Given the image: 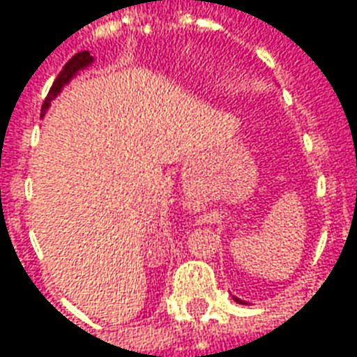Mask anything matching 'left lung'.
I'll return each mask as SVG.
<instances>
[{"label":"left lung","instance_id":"obj_1","mask_svg":"<svg viewBox=\"0 0 357 357\" xmlns=\"http://www.w3.org/2000/svg\"><path fill=\"white\" fill-rule=\"evenodd\" d=\"M233 300H235L237 304H245V302H243V300H241V298H237V296H233Z\"/></svg>","mask_w":357,"mask_h":357}]
</instances>
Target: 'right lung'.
I'll list each match as a JSON object with an SVG mask.
<instances>
[{"label": "right lung", "mask_w": 357, "mask_h": 357, "mask_svg": "<svg viewBox=\"0 0 357 357\" xmlns=\"http://www.w3.org/2000/svg\"><path fill=\"white\" fill-rule=\"evenodd\" d=\"M91 63H93V57L89 55V51H80V53H76V55H74V57L70 59L65 66H63V70L59 73L57 80L53 82L50 93H47V97H45V101H43L42 116H45V112H47V109H50L51 101H53V99L63 91V88H65L66 84L73 80L74 76L80 73V70L88 68Z\"/></svg>", "instance_id": "1"}]
</instances>
